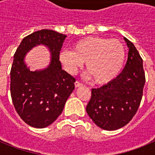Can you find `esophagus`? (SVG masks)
<instances>
[{
  "mask_svg": "<svg viewBox=\"0 0 155 155\" xmlns=\"http://www.w3.org/2000/svg\"><path fill=\"white\" fill-rule=\"evenodd\" d=\"M74 85H75V87H81V86H82V84L77 81L74 83Z\"/></svg>",
  "mask_w": 155,
  "mask_h": 155,
  "instance_id": "1",
  "label": "esophagus"
}]
</instances>
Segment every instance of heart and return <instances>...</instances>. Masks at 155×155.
Returning <instances> with one entry per match:
<instances>
[{
	"label": "heart",
	"instance_id": "1",
	"mask_svg": "<svg viewBox=\"0 0 155 155\" xmlns=\"http://www.w3.org/2000/svg\"><path fill=\"white\" fill-rule=\"evenodd\" d=\"M126 58L120 41L104 37L88 36L77 41L72 50H63L59 60L65 70L74 74L86 62V69L94 83L107 84L118 76Z\"/></svg>",
	"mask_w": 155,
	"mask_h": 155
}]
</instances>
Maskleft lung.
Wrapping results in <instances>:
<instances>
[{
  "instance_id": "1",
  "label": "left lung",
  "mask_w": 155,
  "mask_h": 155,
  "mask_svg": "<svg viewBox=\"0 0 155 155\" xmlns=\"http://www.w3.org/2000/svg\"><path fill=\"white\" fill-rule=\"evenodd\" d=\"M125 68L107 84L91 89L86 107L90 118L100 128L116 130L127 125L136 114L143 96L145 74L143 60L130 41Z\"/></svg>"
}]
</instances>
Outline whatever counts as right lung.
<instances>
[{"label": "right lung", "instance_id": "obj_1", "mask_svg": "<svg viewBox=\"0 0 155 155\" xmlns=\"http://www.w3.org/2000/svg\"><path fill=\"white\" fill-rule=\"evenodd\" d=\"M67 35L42 29L25 37L16 50L11 70V95L21 120L35 128H45L62 113L74 89L75 78L62 70L59 53ZM46 46L51 61L46 68L30 71L24 62L27 53L37 45Z\"/></svg>", "mask_w": 155, "mask_h": 155}]
</instances>
